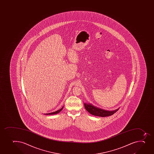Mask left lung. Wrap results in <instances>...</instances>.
I'll return each instance as SVG.
<instances>
[{
	"mask_svg": "<svg viewBox=\"0 0 154 154\" xmlns=\"http://www.w3.org/2000/svg\"><path fill=\"white\" fill-rule=\"evenodd\" d=\"M84 107L86 110L88 112L90 113V114H92L93 116H98L101 117H105V116H112L119 109V108H117L116 109L112 110V111L106 110L102 109L101 108L95 107L89 103H84Z\"/></svg>",
	"mask_w": 154,
	"mask_h": 154,
	"instance_id": "8db88e82",
	"label": "left lung"
}]
</instances>
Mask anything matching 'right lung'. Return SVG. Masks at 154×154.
Wrapping results in <instances>:
<instances>
[{
    "instance_id": "right-lung-1",
    "label": "right lung",
    "mask_w": 154,
    "mask_h": 154,
    "mask_svg": "<svg viewBox=\"0 0 154 154\" xmlns=\"http://www.w3.org/2000/svg\"><path fill=\"white\" fill-rule=\"evenodd\" d=\"M64 106H63L62 108L60 109H59L57 111H55V112H53L49 113H46V115H52V114H57L58 113H59L60 111H61V110L63 109V108Z\"/></svg>"
}]
</instances>
